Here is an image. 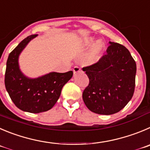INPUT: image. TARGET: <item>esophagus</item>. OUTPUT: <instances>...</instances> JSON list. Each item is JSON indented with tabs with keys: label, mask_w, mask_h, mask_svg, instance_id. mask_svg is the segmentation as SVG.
Wrapping results in <instances>:
<instances>
[{
	"label": "esophagus",
	"mask_w": 150,
	"mask_h": 150,
	"mask_svg": "<svg viewBox=\"0 0 150 150\" xmlns=\"http://www.w3.org/2000/svg\"><path fill=\"white\" fill-rule=\"evenodd\" d=\"M80 71H81V67H75L73 68V72H74V74H77V73H78V72H80Z\"/></svg>",
	"instance_id": "34e87169"
}]
</instances>
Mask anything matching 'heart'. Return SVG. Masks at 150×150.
<instances>
[{
    "label": "heart",
    "instance_id": "b5f03b06",
    "mask_svg": "<svg viewBox=\"0 0 150 150\" xmlns=\"http://www.w3.org/2000/svg\"><path fill=\"white\" fill-rule=\"evenodd\" d=\"M95 39L93 38H87L83 41V45L85 47H89L94 43ZM105 49V44L103 41L99 40V41L96 42L93 47H92V50L89 52V54L87 57V61L89 64H95V63L98 62L99 60L101 58L102 54H103V52H104Z\"/></svg>",
    "mask_w": 150,
    "mask_h": 150
}]
</instances>
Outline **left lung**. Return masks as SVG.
<instances>
[{
    "instance_id": "left-lung-1",
    "label": "left lung",
    "mask_w": 150,
    "mask_h": 150,
    "mask_svg": "<svg viewBox=\"0 0 150 150\" xmlns=\"http://www.w3.org/2000/svg\"><path fill=\"white\" fill-rule=\"evenodd\" d=\"M107 54L96 64L83 67L89 83L83 100L90 111L112 115L122 110L134 94L136 64L129 51L120 43L110 42Z\"/></svg>"
}]
</instances>
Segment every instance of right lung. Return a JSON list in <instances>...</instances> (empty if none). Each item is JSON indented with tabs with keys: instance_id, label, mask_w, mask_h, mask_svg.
<instances>
[{
	"instance_id": "1",
	"label": "right lung",
	"mask_w": 150,
	"mask_h": 150,
	"mask_svg": "<svg viewBox=\"0 0 150 150\" xmlns=\"http://www.w3.org/2000/svg\"><path fill=\"white\" fill-rule=\"evenodd\" d=\"M38 35L23 39L10 52L6 61L5 86L18 108L31 113L50 110L59 98L63 86L71 79L72 71L64 73L50 72L37 78H29L19 68L18 58L29 42Z\"/></svg>"
}]
</instances>
